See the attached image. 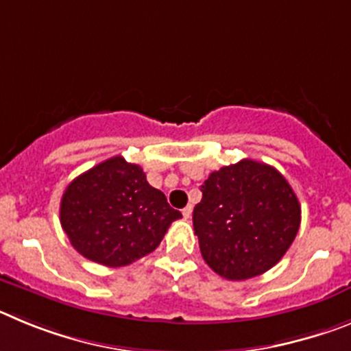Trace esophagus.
<instances>
[{"label":"esophagus","mask_w":351,"mask_h":351,"mask_svg":"<svg viewBox=\"0 0 351 351\" xmlns=\"http://www.w3.org/2000/svg\"><path fill=\"white\" fill-rule=\"evenodd\" d=\"M191 213H193V207H191V206L184 207V209H182V216H184V219H190Z\"/></svg>","instance_id":"esophagus-1"}]
</instances>
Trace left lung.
<instances>
[{
  "instance_id": "obj_1",
  "label": "left lung",
  "mask_w": 351,
  "mask_h": 351,
  "mask_svg": "<svg viewBox=\"0 0 351 351\" xmlns=\"http://www.w3.org/2000/svg\"><path fill=\"white\" fill-rule=\"evenodd\" d=\"M193 230L216 274L243 281L283 258L300 226V204L274 167L255 160L216 170L204 181Z\"/></svg>"
}]
</instances>
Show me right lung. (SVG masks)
Wrapping results in <instances>:
<instances>
[{
	"instance_id": "1",
	"label": "right lung",
	"mask_w": 351,
	"mask_h": 351,
	"mask_svg": "<svg viewBox=\"0 0 351 351\" xmlns=\"http://www.w3.org/2000/svg\"><path fill=\"white\" fill-rule=\"evenodd\" d=\"M182 218L144 170L123 156L101 161L64 190L60 219L71 246L88 260L125 267L160 246L172 221Z\"/></svg>"
}]
</instances>
